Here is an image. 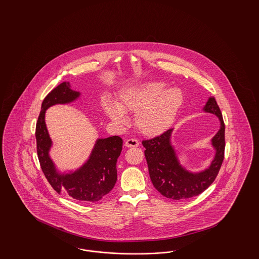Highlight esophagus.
Instances as JSON below:
<instances>
[{
  "label": "esophagus",
  "instance_id": "1",
  "mask_svg": "<svg viewBox=\"0 0 259 259\" xmlns=\"http://www.w3.org/2000/svg\"><path fill=\"white\" fill-rule=\"evenodd\" d=\"M139 145H140V143L136 139H128L125 142V147L126 148H137V147H139Z\"/></svg>",
  "mask_w": 259,
  "mask_h": 259
}]
</instances>
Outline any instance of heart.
<instances>
[{
	"label": "heart",
	"instance_id": "1",
	"mask_svg": "<svg viewBox=\"0 0 259 259\" xmlns=\"http://www.w3.org/2000/svg\"><path fill=\"white\" fill-rule=\"evenodd\" d=\"M161 82H150L139 89L124 93L117 106L105 103L107 114L116 123L126 122L124 112L136 113L137 128L143 134H161L172 124L183 103V93L178 88L165 91Z\"/></svg>",
	"mask_w": 259,
	"mask_h": 259
}]
</instances>
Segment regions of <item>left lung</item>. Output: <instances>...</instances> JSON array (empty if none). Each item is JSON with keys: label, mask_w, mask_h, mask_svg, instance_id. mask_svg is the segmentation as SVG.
<instances>
[{"label": "left lung", "mask_w": 259, "mask_h": 259, "mask_svg": "<svg viewBox=\"0 0 259 259\" xmlns=\"http://www.w3.org/2000/svg\"><path fill=\"white\" fill-rule=\"evenodd\" d=\"M204 110L215 114L221 120V129L211 140L212 146L217 149L215 157L205 171L192 174L179 164L170 144L172 129L142 142L146 148L145 156L150 180L157 191L165 197L184 200L197 196L213 183L221 170L225 149V126L222 111L214 98L209 99Z\"/></svg>", "instance_id": "8db88e82"}]
</instances>
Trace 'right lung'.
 <instances>
[{
	"instance_id": "1",
	"label": "right lung",
	"mask_w": 259,
	"mask_h": 259,
	"mask_svg": "<svg viewBox=\"0 0 259 259\" xmlns=\"http://www.w3.org/2000/svg\"><path fill=\"white\" fill-rule=\"evenodd\" d=\"M78 96L79 93L72 90L69 82H62L42 101L36 125L37 158L47 180L57 193L94 203L107 195L116 183V161L122 150V139L119 136L99 139L90 158L72 174L59 175L49 156L51 140L45 122L46 110L56 104L70 103Z\"/></svg>"
}]
</instances>
